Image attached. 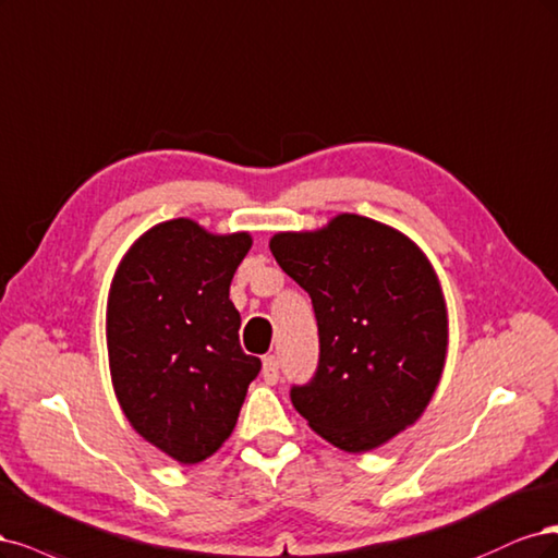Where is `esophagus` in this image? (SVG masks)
<instances>
[{"instance_id": "34e87169", "label": "esophagus", "mask_w": 558, "mask_h": 558, "mask_svg": "<svg viewBox=\"0 0 558 558\" xmlns=\"http://www.w3.org/2000/svg\"><path fill=\"white\" fill-rule=\"evenodd\" d=\"M262 375H264V380H266L268 385H276V383H278V377H280V362H278L276 354L264 356V362H262Z\"/></svg>"}]
</instances>
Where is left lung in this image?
I'll list each match as a JSON object with an SVG mask.
<instances>
[{"label": "left lung", "mask_w": 558, "mask_h": 558, "mask_svg": "<svg viewBox=\"0 0 558 558\" xmlns=\"http://www.w3.org/2000/svg\"><path fill=\"white\" fill-rule=\"evenodd\" d=\"M271 253L308 292L319 331L313 380L290 391L299 415L352 454L415 424L447 354L445 299L422 250L343 213L317 231L276 233Z\"/></svg>", "instance_id": "left-lung-1"}]
</instances>
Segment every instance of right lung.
<instances>
[{
    "instance_id": "right-lung-1",
    "label": "right lung",
    "mask_w": 558,
    "mask_h": 558,
    "mask_svg": "<svg viewBox=\"0 0 558 558\" xmlns=\"http://www.w3.org/2000/svg\"><path fill=\"white\" fill-rule=\"evenodd\" d=\"M250 245L247 231L218 236L169 220L128 250L111 282L106 345L120 408L138 436L187 465L231 436L262 368L241 350L229 301Z\"/></svg>"
}]
</instances>
